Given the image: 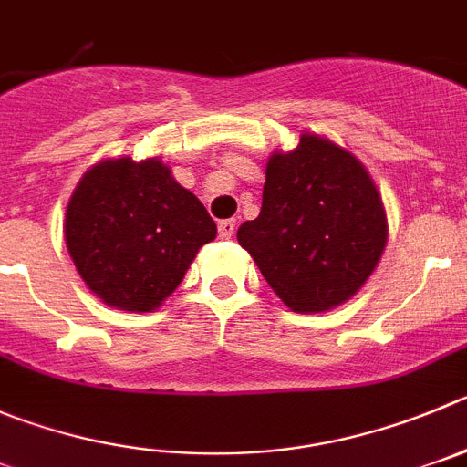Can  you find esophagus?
Listing matches in <instances>:
<instances>
[{
  "instance_id": "1",
  "label": "esophagus",
  "mask_w": 467,
  "mask_h": 467,
  "mask_svg": "<svg viewBox=\"0 0 467 467\" xmlns=\"http://www.w3.org/2000/svg\"><path fill=\"white\" fill-rule=\"evenodd\" d=\"M234 228H237V223H234L233 219L221 221V223H219V237H221V239H233Z\"/></svg>"
}]
</instances>
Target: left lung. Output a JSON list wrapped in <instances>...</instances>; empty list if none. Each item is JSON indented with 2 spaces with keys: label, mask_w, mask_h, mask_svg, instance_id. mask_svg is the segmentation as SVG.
Masks as SVG:
<instances>
[{
  "label": "left lung",
  "mask_w": 467,
  "mask_h": 467,
  "mask_svg": "<svg viewBox=\"0 0 467 467\" xmlns=\"http://www.w3.org/2000/svg\"><path fill=\"white\" fill-rule=\"evenodd\" d=\"M265 281L295 313H322L359 293L387 244L382 198L343 147L304 133L267 161L260 216L237 230Z\"/></svg>",
  "instance_id": "1"
}]
</instances>
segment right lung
I'll use <instances>...</instances> for the list:
<instances>
[{"instance_id": "1", "label": "right lung", "mask_w": 467, "mask_h": 467, "mask_svg": "<svg viewBox=\"0 0 467 467\" xmlns=\"http://www.w3.org/2000/svg\"><path fill=\"white\" fill-rule=\"evenodd\" d=\"M68 255L91 293L150 313L180 285L216 223L159 159H108L85 172L64 221Z\"/></svg>"}]
</instances>
